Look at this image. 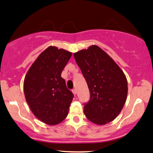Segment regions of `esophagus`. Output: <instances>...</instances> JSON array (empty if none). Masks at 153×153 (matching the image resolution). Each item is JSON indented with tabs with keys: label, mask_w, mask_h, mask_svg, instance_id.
<instances>
[{
	"label": "esophagus",
	"mask_w": 153,
	"mask_h": 153,
	"mask_svg": "<svg viewBox=\"0 0 153 153\" xmlns=\"http://www.w3.org/2000/svg\"><path fill=\"white\" fill-rule=\"evenodd\" d=\"M72 93H73L74 94H77V89H75H75H72Z\"/></svg>",
	"instance_id": "34e87169"
}]
</instances>
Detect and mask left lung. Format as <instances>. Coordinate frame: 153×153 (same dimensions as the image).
Listing matches in <instances>:
<instances>
[{
    "mask_svg": "<svg viewBox=\"0 0 153 153\" xmlns=\"http://www.w3.org/2000/svg\"><path fill=\"white\" fill-rule=\"evenodd\" d=\"M86 79L90 100L84 114L91 123L102 125L113 121L121 112L128 95V81L117 63L97 45L74 53Z\"/></svg>",
    "mask_w": 153,
    "mask_h": 153,
    "instance_id": "8db88e82",
    "label": "left lung"
}]
</instances>
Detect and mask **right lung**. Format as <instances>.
I'll return each instance as SVG.
<instances>
[{"instance_id":"add662e5","label":"right lung","mask_w":153,"mask_h":153,"mask_svg":"<svg viewBox=\"0 0 153 153\" xmlns=\"http://www.w3.org/2000/svg\"><path fill=\"white\" fill-rule=\"evenodd\" d=\"M72 53L54 46L46 48L25 75L23 90L32 113L42 123L56 125L67 117L73 94L61 77Z\"/></svg>"}]
</instances>
